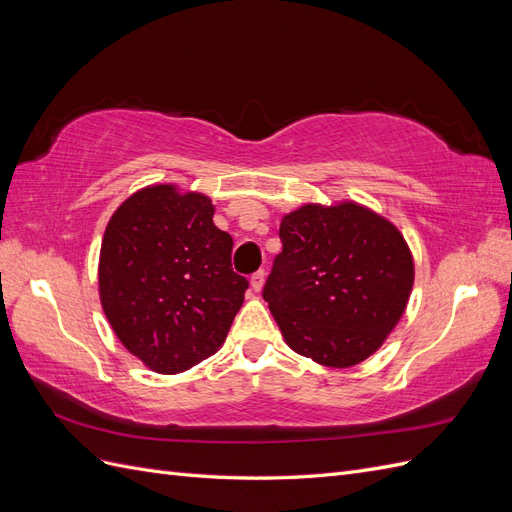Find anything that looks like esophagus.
<instances>
[{
  "mask_svg": "<svg viewBox=\"0 0 512 512\" xmlns=\"http://www.w3.org/2000/svg\"><path fill=\"white\" fill-rule=\"evenodd\" d=\"M265 277H267V273L265 271H256L254 275H252V280H250V284H252V288L256 290V292H260L262 290V286H265Z\"/></svg>",
  "mask_w": 512,
  "mask_h": 512,
  "instance_id": "esophagus-1",
  "label": "esophagus"
}]
</instances>
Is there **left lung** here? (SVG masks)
<instances>
[{"instance_id":"1","label":"left lung","mask_w":512,"mask_h":512,"mask_svg":"<svg viewBox=\"0 0 512 512\" xmlns=\"http://www.w3.org/2000/svg\"><path fill=\"white\" fill-rule=\"evenodd\" d=\"M262 297L284 342L318 365L369 359L404 316L414 258L399 228L354 200L305 203L280 224Z\"/></svg>"}]
</instances>
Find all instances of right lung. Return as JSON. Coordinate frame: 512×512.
<instances>
[{
    "mask_svg": "<svg viewBox=\"0 0 512 512\" xmlns=\"http://www.w3.org/2000/svg\"><path fill=\"white\" fill-rule=\"evenodd\" d=\"M207 194L153 183L106 224L98 292L108 324L156 374H181L218 352L243 305L232 237L213 224Z\"/></svg>",
    "mask_w": 512,
    "mask_h": 512,
    "instance_id": "obj_1",
    "label": "right lung"
}]
</instances>
